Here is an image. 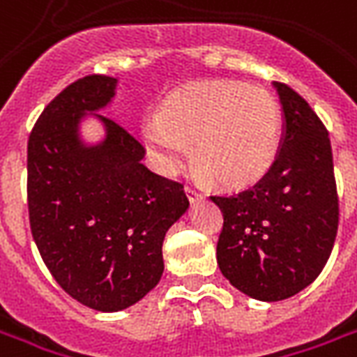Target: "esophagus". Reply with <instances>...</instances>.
<instances>
[{
    "label": "esophagus",
    "instance_id": "1",
    "mask_svg": "<svg viewBox=\"0 0 357 357\" xmlns=\"http://www.w3.org/2000/svg\"><path fill=\"white\" fill-rule=\"evenodd\" d=\"M185 192H187L189 200H198V198H202V192H200L197 187H192V185H187V187H185Z\"/></svg>",
    "mask_w": 357,
    "mask_h": 357
}]
</instances>
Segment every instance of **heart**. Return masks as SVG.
Here are the masks:
<instances>
[{
  "mask_svg": "<svg viewBox=\"0 0 357 357\" xmlns=\"http://www.w3.org/2000/svg\"><path fill=\"white\" fill-rule=\"evenodd\" d=\"M281 129V108L268 89L219 80L168 95L159 114L142 121V138L165 174L183 167L192 144L204 174L243 185L262 178L273 165Z\"/></svg>",
  "mask_w": 357,
  "mask_h": 357,
  "instance_id": "heart-1",
  "label": "heart"
}]
</instances>
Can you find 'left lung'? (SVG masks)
I'll return each instance as SVG.
<instances>
[{"label":"left lung","instance_id":"8db88e82","mask_svg":"<svg viewBox=\"0 0 357 357\" xmlns=\"http://www.w3.org/2000/svg\"><path fill=\"white\" fill-rule=\"evenodd\" d=\"M284 132L260 181L209 197L222 211L217 264L239 292L260 301L292 298L324 269L335 243L339 197L328 130L301 95L273 82Z\"/></svg>","mask_w":357,"mask_h":357}]
</instances>
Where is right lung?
<instances>
[{
    "mask_svg": "<svg viewBox=\"0 0 357 357\" xmlns=\"http://www.w3.org/2000/svg\"><path fill=\"white\" fill-rule=\"evenodd\" d=\"M118 78L73 82L37 119L27 140L29 227L46 268L70 298L95 311L135 305L165 271L162 241L189 208L183 185L144 167L146 149L114 119L95 114ZM93 113L102 143L77 129Z\"/></svg>",
    "mask_w": 357,
    "mask_h": 357,
    "instance_id": "add662e5",
    "label": "right lung"
}]
</instances>
